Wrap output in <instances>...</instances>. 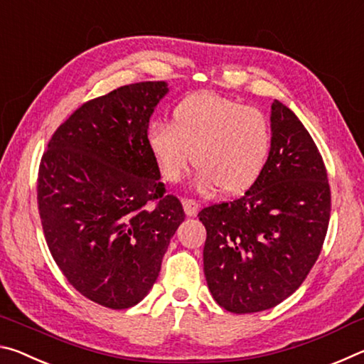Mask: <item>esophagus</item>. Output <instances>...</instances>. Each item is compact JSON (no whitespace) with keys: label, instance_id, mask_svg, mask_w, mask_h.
<instances>
[{"label":"esophagus","instance_id":"34e87169","mask_svg":"<svg viewBox=\"0 0 364 364\" xmlns=\"http://www.w3.org/2000/svg\"><path fill=\"white\" fill-rule=\"evenodd\" d=\"M199 207H200L199 202L194 199H183V208H184V212H186L188 217H194L197 210H199Z\"/></svg>","mask_w":364,"mask_h":364}]
</instances>
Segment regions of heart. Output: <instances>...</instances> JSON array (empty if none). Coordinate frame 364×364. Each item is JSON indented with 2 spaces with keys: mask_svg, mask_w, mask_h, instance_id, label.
<instances>
[{
  "mask_svg": "<svg viewBox=\"0 0 364 364\" xmlns=\"http://www.w3.org/2000/svg\"><path fill=\"white\" fill-rule=\"evenodd\" d=\"M146 139L165 181H180L194 160L200 188L220 186L226 194H242L267 167L273 134L260 109L197 93L173 109L171 125L154 122Z\"/></svg>",
  "mask_w": 364,
  "mask_h": 364,
  "instance_id": "heart-1",
  "label": "heart"
}]
</instances>
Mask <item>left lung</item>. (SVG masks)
Masks as SVG:
<instances>
[{
	"instance_id": "obj_1",
	"label": "left lung",
	"mask_w": 364,
	"mask_h": 364,
	"mask_svg": "<svg viewBox=\"0 0 364 364\" xmlns=\"http://www.w3.org/2000/svg\"><path fill=\"white\" fill-rule=\"evenodd\" d=\"M271 152L244 196L204 207V274L225 310L273 308L300 287L321 254L331 188L321 154L291 109L271 104Z\"/></svg>"
}]
</instances>
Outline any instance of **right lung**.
Wrapping results in <instances>:
<instances>
[{"mask_svg": "<svg viewBox=\"0 0 364 364\" xmlns=\"http://www.w3.org/2000/svg\"><path fill=\"white\" fill-rule=\"evenodd\" d=\"M167 91L165 82H141L86 101L40 162L36 200L49 252L83 297L112 310L146 297L184 220L146 139Z\"/></svg>", "mask_w": 364, "mask_h": 364, "instance_id": "right-lung-1", "label": "right lung"}]
</instances>
